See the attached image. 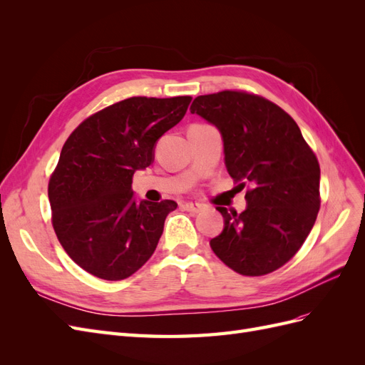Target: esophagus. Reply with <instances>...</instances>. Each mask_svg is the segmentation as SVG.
Returning a JSON list of instances; mask_svg holds the SVG:
<instances>
[{
  "label": "esophagus",
  "mask_w": 365,
  "mask_h": 365,
  "mask_svg": "<svg viewBox=\"0 0 365 365\" xmlns=\"http://www.w3.org/2000/svg\"><path fill=\"white\" fill-rule=\"evenodd\" d=\"M182 207H184V210H187V212H190V213H200L202 210V205L197 202H185Z\"/></svg>",
  "instance_id": "34e87169"
}]
</instances>
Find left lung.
Returning a JSON list of instances; mask_svg holds the SVG:
<instances>
[{
	"label": "left lung",
	"mask_w": 365,
	"mask_h": 365,
	"mask_svg": "<svg viewBox=\"0 0 365 365\" xmlns=\"http://www.w3.org/2000/svg\"><path fill=\"white\" fill-rule=\"evenodd\" d=\"M190 113L224 141L225 168L242 189V213L216 210L224 230L210 247L242 275L269 274L292 259L319 210V164L289 114L267 98L240 91L197 96Z\"/></svg>",
	"instance_id": "1"
}]
</instances>
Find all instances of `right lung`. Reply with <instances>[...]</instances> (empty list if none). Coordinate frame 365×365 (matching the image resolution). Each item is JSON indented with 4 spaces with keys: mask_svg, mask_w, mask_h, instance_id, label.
I'll use <instances>...</instances> for the list:
<instances>
[{
    "mask_svg": "<svg viewBox=\"0 0 365 365\" xmlns=\"http://www.w3.org/2000/svg\"><path fill=\"white\" fill-rule=\"evenodd\" d=\"M192 97H130L86 118L65 141L48 184L53 228L81 268L123 280L155 251L175 201H138L132 176L153 163L157 141Z\"/></svg>",
    "mask_w": 365,
    "mask_h": 365,
    "instance_id": "obj_1",
    "label": "right lung"
}]
</instances>
